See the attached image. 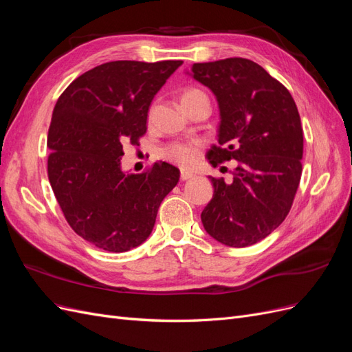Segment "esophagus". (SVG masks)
Listing matches in <instances>:
<instances>
[{
  "label": "esophagus",
  "mask_w": 352,
  "mask_h": 352,
  "mask_svg": "<svg viewBox=\"0 0 352 352\" xmlns=\"http://www.w3.org/2000/svg\"><path fill=\"white\" fill-rule=\"evenodd\" d=\"M194 177V173L192 172H188V170H182V172H180V180H189V179H192Z\"/></svg>",
  "instance_id": "obj_1"
}]
</instances>
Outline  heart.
Here are the masks:
<instances>
[{
	"mask_svg": "<svg viewBox=\"0 0 352 352\" xmlns=\"http://www.w3.org/2000/svg\"><path fill=\"white\" fill-rule=\"evenodd\" d=\"M198 95H206V94L197 88H186L182 92V95H180V102L185 104L186 101L198 97ZM160 155H162L164 160H167V162H172L182 167H188L194 163L195 150L186 144H170L160 151Z\"/></svg>",
	"mask_w": 352,
	"mask_h": 352,
	"instance_id": "b5f03b06",
	"label": "heart"
}]
</instances>
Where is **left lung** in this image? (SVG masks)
<instances>
[{
  "instance_id": "8db88e82",
  "label": "left lung",
  "mask_w": 352,
  "mask_h": 352,
  "mask_svg": "<svg viewBox=\"0 0 352 352\" xmlns=\"http://www.w3.org/2000/svg\"><path fill=\"white\" fill-rule=\"evenodd\" d=\"M190 72L219 102L210 163L238 162L232 184L210 176L214 194L201 221L216 241L248 247L279 228L292 207L302 173L300 114L289 91L248 58L195 63Z\"/></svg>"
}]
</instances>
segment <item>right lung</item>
I'll return each instance as SVG.
<instances>
[{"instance_id":"obj_1","label":"right lung","mask_w":352,"mask_h":352,"mask_svg":"<svg viewBox=\"0 0 352 352\" xmlns=\"http://www.w3.org/2000/svg\"><path fill=\"white\" fill-rule=\"evenodd\" d=\"M182 60L110 61L74 79L52 111L48 179L70 228L97 248L124 252L151 235L180 172L157 162L124 173L123 145H140L154 95Z\"/></svg>"}]
</instances>
